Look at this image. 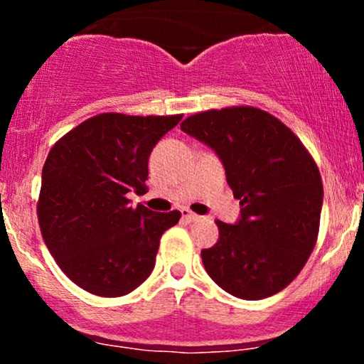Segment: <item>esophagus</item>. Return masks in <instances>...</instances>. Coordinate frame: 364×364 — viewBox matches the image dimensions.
<instances>
[{
	"mask_svg": "<svg viewBox=\"0 0 364 364\" xmlns=\"http://www.w3.org/2000/svg\"><path fill=\"white\" fill-rule=\"evenodd\" d=\"M181 215H183V219L186 220V223H196V220L202 219V217L196 215V214H193V212L188 210V208H183V210H181Z\"/></svg>",
	"mask_w": 364,
	"mask_h": 364,
	"instance_id": "obj_1",
	"label": "esophagus"
}]
</instances>
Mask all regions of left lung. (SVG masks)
Wrapping results in <instances>:
<instances>
[{"mask_svg": "<svg viewBox=\"0 0 364 364\" xmlns=\"http://www.w3.org/2000/svg\"><path fill=\"white\" fill-rule=\"evenodd\" d=\"M181 129L217 154L241 205L235 224L217 220L219 240L202 250L207 274L250 301L282 291L318 236L323 185L315 161L286 124L257 107L198 112Z\"/></svg>", "mask_w": 364, "mask_h": 364, "instance_id": "obj_1", "label": "left lung"}]
</instances>
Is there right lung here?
I'll return each mask as SVG.
<instances>
[{
  "label": "right lung",
  "mask_w": 364,
  "mask_h": 364,
  "mask_svg": "<svg viewBox=\"0 0 364 364\" xmlns=\"http://www.w3.org/2000/svg\"><path fill=\"white\" fill-rule=\"evenodd\" d=\"M183 116L102 112L51 149L43 168L37 217L60 269L82 289L118 298L140 286L156 265L159 241L178 210L129 207L145 191L149 157Z\"/></svg>",
  "instance_id": "right-lung-1"
}]
</instances>
